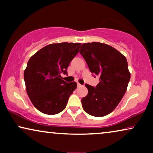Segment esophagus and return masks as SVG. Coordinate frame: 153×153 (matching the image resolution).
<instances>
[{"label": "esophagus", "mask_w": 153, "mask_h": 153, "mask_svg": "<svg viewBox=\"0 0 153 153\" xmlns=\"http://www.w3.org/2000/svg\"><path fill=\"white\" fill-rule=\"evenodd\" d=\"M77 86H78V87H81V85L80 84V83H77Z\"/></svg>", "instance_id": "obj_1"}]
</instances>
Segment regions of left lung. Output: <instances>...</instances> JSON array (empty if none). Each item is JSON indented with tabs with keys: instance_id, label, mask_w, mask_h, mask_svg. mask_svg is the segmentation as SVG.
I'll return each instance as SVG.
<instances>
[{
	"instance_id": "obj_1",
	"label": "left lung",
	"mask_w": 153,
	"mask_h": 153,
	"mask_svg": "<svg viewBox=\"0 0 153 153\" xmlns=\"http://www.w3.org/2000/svg\"><path fill=\"white\" fill-rule=\"evenodd\" d=\"M79 52L92 74L100 76L96 87L85 84L88 93L81 100L83 110L102 117L114 111L127 91L130 72L125 56L115 48L93 42L81 45Z\"/></svg>"
}]
</instances>
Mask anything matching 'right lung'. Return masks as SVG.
Masks as SVG:
<instances>
[{
    "label": "right lung",
    "instance_id": "1",
    "mask_svg": "<svg viewBox=\"0 0 153 153\" xmlns=\"http://www.w3.org/2000/svg\"><path fill=\"white\" fill-rule=\"evenodd\" d=\"M81 44H51L39 50L29 59L24 70L27 94L37 110L48 115L57 114L66 107L76 83H67L60 74L78 53Z\"/></svg>",
    "mask_w": 153,
    "mask_h": 153
}]
</instances>
